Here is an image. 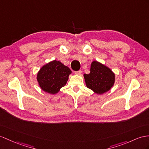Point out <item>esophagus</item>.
<instances>
[{"mask_svg":"<svg viewBox=\"0 0 149 149\" xmlns=\"http://www.w3.org/2000/svg\"><path fill=\"white\" fill-rule=\"evenodd\" d=\"M75 74H77V75H81V74H82V70H78V71H75Z\"/></svg>","mask_w":149,"mask_h":149,"instance_id":"obj_1","label":"esophagus"}]
</instances>
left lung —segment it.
I'll return each mask as SVG.
<instances>
[{"label": "left lung", "instance_id": "left-lung-1", "mask_svg": "<svg viewBox=\"0 0 149 149\" xmlns=\"http://www.w3.org/2000/svg\"><path fill=\"white\" fill-rule=\"evenodd\" d=\"M84 77L86 86L98 94L108 92L113 87L115 79L111 69L97 61L92 62L90 73L85 74Z\"/></svg>", "mask_w": 149, "mask_h": 149}]
</instances>
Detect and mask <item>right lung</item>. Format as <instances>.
I'll list each match as a JSON object with an SVG mask.
<instances>
[{
  "label": "right lung",
  "instance_id": "obj_1",
  "mask_svg": "<svg viewBox=\"0 0 149 149\" xmlns=\"http://www.w3.org/2000/svg\"><path fill=\"white\" fill-rule=\"evenodd\" d=\"M72 71L59 61L53 60L42 67L37 75V81L42 90L54 94L66 84Z\"/></svg>",
  "mask_w": 149,
  "mask_h": 149
}]
</instances>
